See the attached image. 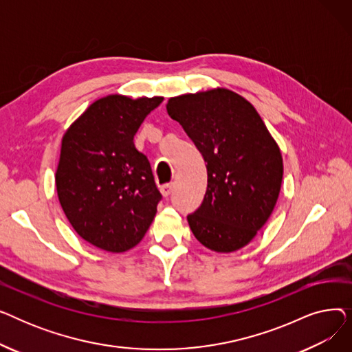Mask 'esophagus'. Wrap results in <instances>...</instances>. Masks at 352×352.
<instances>
[{"mask_svg":"<svg viewBox=\"0 0 352 352\" xmlns=\"http://www.w3.org/2000/svg\"><path fill=\"white\" fill-rule=\"evenodd\" d=\"M173 190H174V184H165V186H162L161 187V194H162V197H170L171 195V192H173Z\"/></svg>","mask_w":352,"mask_h":352,"instance_id":"1","label":"esophagus"}]
</instances>
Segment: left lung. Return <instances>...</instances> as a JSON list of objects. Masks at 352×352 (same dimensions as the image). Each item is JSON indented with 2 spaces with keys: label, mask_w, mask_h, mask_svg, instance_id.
<instances>
[{
  "label": "left lung",
  "mask_w": 352,
  "mask_h": 352,
  "mask_svg": "<svg viewBox=\"0 0 352 352\" xmlns=\"http://www.w3.org/2000/svg\"><path fill=\"white\" fill-rule=\"evenodd\" d=\"M166 111L207 162L204 201L187 217L194 236L215 252L248 245L280 195L278 144L254 105L227 88L173 97Z\"/></svg>",
  "instance_id": "obj_1"
}]
</instances>
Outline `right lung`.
<instances>
[{
	"label": "right lung",
	"mask_w": 352,
	"mask_h": 352,
	"mask_svg": "<svg viewBox=\"0 0 352 352\" xmlns=\"http://www.w3.org/2000/svg\"><path fill=\"white\" fill-rule=\"evenodd\" d=\"M162 100L102 97L63 137L55 173L60 204L76 232L100 250L134 248L157 214L161 194L134 135Z\"/></svg>",
	"instance_id": "right-lung-1"
}]
</instances>
